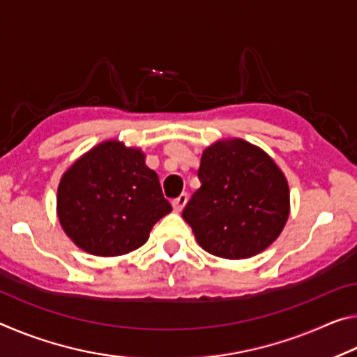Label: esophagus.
<instances>
[{"label":"esophagus","instance_id":"obj_1","mask_svg":"<svg viewBox=\"0 0 357 357\" xmlns=\"http://www.w3.org/2000/svg\"><path fill=\"white\" fill-rule=\"evenodd\" d=\"M187 193H181V195L178 197V198H174V200L172 202V204H173V209L176 211V213H181V211L184 209V206H185V203H187Z\"/></svg>","mask_w":357,"mask_h":357}]
</instances>
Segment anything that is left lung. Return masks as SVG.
Masks as SVG:
<instances>
[{"label": "left lung", "instance_id": "left-lung-1", "mask_svg": "<svg viewBox=\"0 0 357 357\" xmlns=\"http://www.w3.org/2000/svg\"><path fill=\"white\" fill-rule=\"evenodd\" d=\"M202 187L183 211L197 243L211 255L244 259L280 236L289 215V187L273 157L243 138L203 151Z\"/></svg>", "mask_w": 357, "mask_h": 357}]
</instances>
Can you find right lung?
<instances>
[{"mask_svg":"<svg viewBox=\"0 0 357 357\" xmlns=\"http://www.w3.org/2000/svg\"><path fill=\"white\" fill-rule=\"evenodd\" d=\"M140 148L105 140L63 173L59 225L77 247L96 257H119L146 243L157 220L172 213L159 176Z\"/></svg>","mask_w":357,"mask_h":357,"instance_id":"1","label":"right lung"}]
</instances>
